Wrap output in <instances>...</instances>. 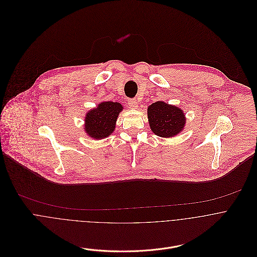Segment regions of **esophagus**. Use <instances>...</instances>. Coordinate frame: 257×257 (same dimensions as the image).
<instances>
[{"label":"esophagus","instance_id":"1","mask_svg":"<svg viewBox=\"0 0 257 257\" xmlns=\"http://www.w3.org/2000/svg\"><path fill=\"white\" fill-rule=\"evenodd\" d=\"M128 106L132 108V109H136L138 107V102L136 99H131L128 100Z\"/></svg>","mask_w":257,"mask_h":257}]
</instances>
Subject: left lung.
Returning <instances> with one entry per match:
<instances>
[{
	"label": "left lung",
	"instance_id": "left-lung-1",
	"mask_svg": "<svg viewBox=\"0 0 257 257\" xmlns=\"http://www.w3.org/2000/svg\"><path fill=\"white\" fill-rule=\"evenodd\" d=\"M151 131L161 138H172L183 131L186 117L183 110L164 102H155L147 108Z\"/></svg>",
	"mask_w": 257,
	"mask_h": 257
}]
</instances>
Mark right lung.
<instances>
[{"mask_svg":"<svg viewBox=\"0 0 257 257\" xmlns=\"http://www.w3.org/2000/svg\"><path fill=\"white\" fill-rule=\"evenodd\" d=\"M121 110L122 106L116 102L100 103L86 113L84 125L86 134L95 140L108 138L114 131L116 118Z\"/></svg>","mask_w":257,"mask_h":257,"instance_id":"right-lung-1","label":"right lung"}]
</instances>
